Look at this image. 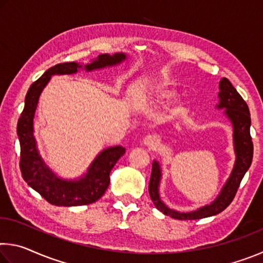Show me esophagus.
Segmentation results:
<instances>
[{"mask_svg":"<svg viewBox=\"0 0 263 263\" xmlns=\"http://www.w3.org/2000/svg\"><path fill=\"white\" fill-rule=\"evenodd\" d=\"M144 144L149 148H157L160 144V139H159V137L154 136V135L146 136L144 139Z\"/></svg>","mask_w":263,"mask_h":263,"instance_id":"obj_1","label":"esophagus"}]
</instances>
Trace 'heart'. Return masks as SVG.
<instances>
[{
    "label": "heart",
    "instance_id": "heart-1",
    "mask_svg": "<svg viewBox=\"0 0 263 263\" xmlns=\"http://www.w3.org/2000/svg\"><path fill=\"white\" fill-rule=\"evenodd\" d=\"M149 96H152L155 101H167L173 99L176 95V90L173 87L169 86L167 83H157L152 84L148 88ZM186 109V104L182 102L176 106L174 112L175 114H182Z\"/></svg>",
    "mask_w": 263,
    "mask_h": 263
}]
</instances>
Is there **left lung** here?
Listing matches in <instances>:
<instances>
[{"label": "left lung", "instance_id": "obj_1", "mask_svg": "<svg viewBox=\"0 0 263 263\" xmlns=\"http://www.w3.org/2000/svg\"><path fill=\"white\" fill-rule=\"evenodd\" d=\"M219 99L220 103L218 108H225V114L228 115L230 121L232 122L234 130V148L237 153V161L233 168L232 174H231L228 183L222 188L220 195L210 205H206L197 211L189 213H180L177 211H173L168 209L161 202L159 197V182L161 176V171L157 161L152 164V173H151V179L148 184V191L152 202L155 208L163 212L166 216H171L172 218L180 220H193L201 219L218 215L228 208L231 202L233 201L235 194L241 182L242 177L246 174L248 168L251 167L253 160V141L251 137V114L246 102L240 96L232 83L228 79L222 78L219 83Z\"/></svg>", "mask_w": 263, "mask_h": 263}]
</instances>
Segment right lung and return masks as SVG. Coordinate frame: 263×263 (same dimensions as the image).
<instances>
[{
    "mask_svg": "<svg viewBox=\"0 0 263 263\" xmlns=\"http://www.w3.org/2000/svg\"><path fill=\"white\" fill-rule=\"evenodd\" d=\"M125 54H102L91 64L86 65L87 70L117 65L125 60ZM81 67L75 62L58 64L47 69L29 88L25 96V105L17 123V135L21 145L20 168L24 181L31 188L41 194L46 201L57 206L87 205L100 199L110 183V172L125 148L116 146L104 149L91 163L86 176L78 181H62L53 174L39 157L33 137V117L39 96L44 87L50 81L51 75L73 74Z\"/></svg>",
    "mask_w": 263,
    "mask_h": 263,
    "instance_id": "obj_1",
    "label": "right lung"
}]
</instances>
